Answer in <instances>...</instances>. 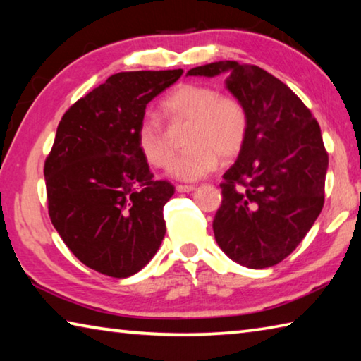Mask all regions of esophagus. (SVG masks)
Returning <instances> with one entry per match:
<instances>
[{
	"mask_svg": "<svg viewBox=\"0 0 361 361\" xmlns=\"http://www.w3.org/2000/svg\"><path fill=\"white\" fill-rule=\"evenodd\" d=\"M194 189L195 186H191V185H176V191L178 192H191Z\"/></svg>",
	"mask_w": 361,
	"mask_h": 361,
	"instance_id": "obj_1",
	"label": "esophagus"
}]
</instances>
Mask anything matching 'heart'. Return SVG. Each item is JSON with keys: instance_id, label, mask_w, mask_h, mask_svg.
Instances as JSON below:
<instances>
[{"instance_id": "heart-1", "label": "heart", "mask_w": 361, "mask_h": 361, "mask_svg": "<svg viewBox=\"0 0 361 361\" xmlns=\"http://www.w3.org/2000/svg\"><path fill=\"white\" fill-rule=\"evenodd\" d=\"M170 126H183L186 149L170 167L176 178L194 181L216 169L219 157L231 161L239 156L248 133V116L242 103L207 84L185 82L175 87L159 105ZM137 146L152 167L166 169L172 162L175 145L156 119L140 122Z\"/></svg>"}]
</instances>
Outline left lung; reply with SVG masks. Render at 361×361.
Returning <instances> with one entry per match:
<instances>
[{
    "mask_svg": "<svg viewBox=\"0 0 361 361\" xmlns=\"http://www.w3.org/2000/svg\"><path fill=\"white\" fill-rule=\"evenodd\" d=\"M223 71L226 87L247 109L248 133L223 175L213 232L231 259L250 269L271 267L295 252L320 215L328 152L310 109L259 66L223 60L188 75Z\"/></svg>",
    "mask_w": 361,
    "mask_h": 361,
    "instance_id": "1",
    "label": "left lung"
}]
</instances>
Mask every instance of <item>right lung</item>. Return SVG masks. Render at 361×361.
Returning a JSON list of instances; mask_svg holds the SVG:
<instances>
[{
    "mask_svg": "<svg viewBox=\"0 0 361 361\" xmlns=\"http://www.w3.org/2000/svg\"><path fill=\"white\" fill-rule=\"evenodd\" d=\"M183 70L121 71L66 109L44 162L47 210L76 258L126 279L148 264L166 235L175 186L154 180L135 133L146 105Z\"/></svg>",
    "mask_w": 361,
    "mask_h": 361,
    "instance_id": "obj_1",
    "label": "right lung"
}]
</instances>
